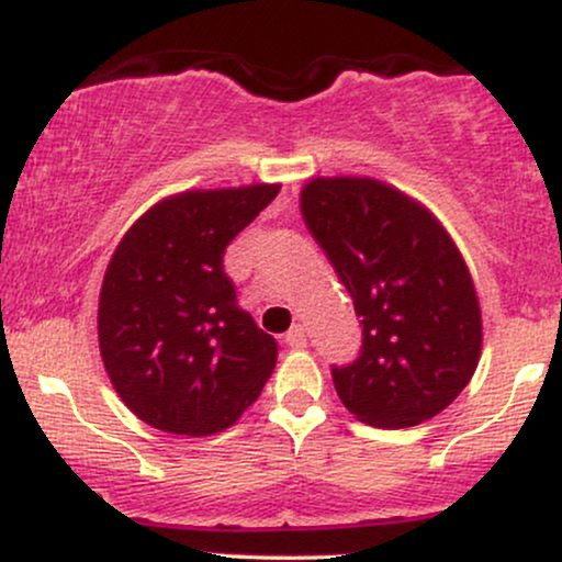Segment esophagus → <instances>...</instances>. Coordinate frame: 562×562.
Returning <instances> with one entry per match:
<instances>
[{
    "label": "esophagus",
    "mask_w": 562,
    "mask_h": 562,
    "mask_svg": "<svg viewBox=\"0 0 562 562\" xmlns=\"http://www.w3.org/2000/svg\"><path fill=\"white\" fill-rule=\"evenodd\" d=\"M285 346H290V348H306V333H303L301 325H293L285 333Z\"/></svg>",
    "instance_id": "34e87169"
}]
</instances>
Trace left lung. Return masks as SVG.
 <instances>
[{
	"instance_id": "8db88e82",
	"label": "left lung",
	"mask_w": 562,
	"mask_h": 562,
	"mask_svg": "<svg viewBox=\"0 0 562 562\" xmlns=\"http://www.w3.org/2000/svg\"><path fill=\"white\" fill-rule=\"evenodd\" d=\"M301 211L362 325L359 357L330 370L340 402L375 428L436 417L481 357V308L457 245L420 203L375 179H314Z\"/></svg>"
}]
</instances>
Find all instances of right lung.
Returning <instances> with one entry per match:
<instances>
[{"instance_id": "obj_1", "label": "right lung", "mask_w": 562, "mask_h": 562, "mask_svg": "<svg viewBox=\"0 0 562 562\" xmlns=\"http://www.w3.org/2000/svg\"><path fill=\"white\" fill-rule=\"evenodd\" d=\"M280 184L192 190L126 232L100 290V353L113 389L166 434L211 436L259 398L277 344L237 306L229 243Z\"/></svg>"}]
</instances>
